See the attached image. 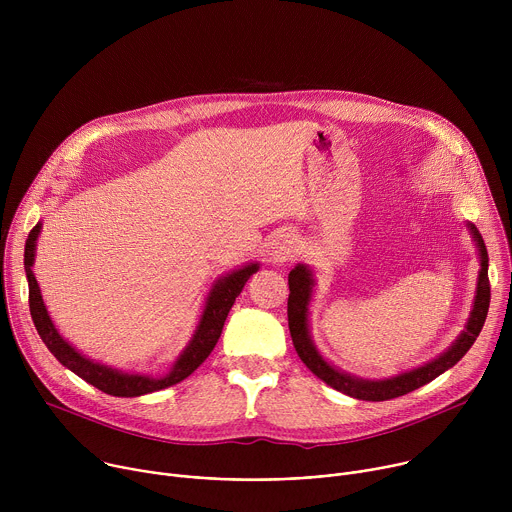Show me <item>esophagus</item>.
Segmentation results:
<instances>
[{
    "label": "esophagus",
    "instance_id": "obj_1",
    "mask_svg": "<svg viewBox=\"0 0 512 512\" xmlns=\"http://www.w3.org/2000/svg\"><path fill=\"white\" fill-rule=\"evenodd\" d=\"M298 253H300V241L294 235H289V233L279 235L271 249V261L275 265H283V263L294 261L298 257Z\"/></svg>",
    "mask_w": 512,
    "mask_h": 512
}]
</instances>
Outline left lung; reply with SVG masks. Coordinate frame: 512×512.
Instances as JSON below:
<instances>
[{
    "label": "left lung",
    "mask_w": 512,
    "mask_h": 512,
    "mask_svg": "<svg viewBox=\"0 0 512 512\" xmlns=\"http://www.w3.org/2000/svg\"><path fill=\"white\" fill-rule=\"evenodd\" d=\"M472 241L478 249V259H480V271H478V281H476V296L474 304L470 310V318L462 330V334L452 342V346L442 352L437 358L421 364L417 369L405 371L401 375L389 377V379H362L350 373H344L336 369L334 364H330L320 350L316 348L312 334H310V302L314 294V271L310 265L298 263L294 269L289 271L287 281H289V298H287V324H289V334L291 340H294V346L304 360L306 367L322 379L326 385L332 389L360 399V401H387L395 399L401 395H407L427 383H431L435 377H440L448 369H452L454 364L470 350V346L476 342L486 314L490 306V283H488V253L486 245L482 241V235L478 229L468 223L466 225Z\"/></svg>",
    "instance_id": "left-lung-1"
}]
</instances>
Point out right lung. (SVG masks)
Returning a JSON list of instances; mask_svg holds the SVG:
<instances>
[{
	"label": "right lung",
	"instance_id": "obj_1",
	"mask_svg": "<svg viewBox=\"0 0 512 512\" xmlns=\"http://www.w3.org/2000/svg\"><path fill=\"white\" fill-rule=\"evenodd\" d=\"M42 231V223H38L28 239H26V249H24V269L28 277V289H30V314L34 320V326L42 338V342L48 346V350L56 356V360L68 371L79 375L83 381L91 383L99 391L113 395V397H139V395H148L166 387H172L186 377H190L200 364L206 360V356L212 352L216 346L218 338H221L225 320L237 300V296L243 291L247 279L259 271V263H247L239 269L229 271L227 275L218 277L204 302V310L200 314L198 326L186 344V348L180 352V356L174 360L170 371L166 375H148V373H125L113 367H107V364L95 362L93 358H87L83 352H79L70 342H66L58 328L54 326L42 294L38 281L34 277V257H36V241Z\"/></svg>",
	"mask_w": 512,
	"mask_h": 512
}]
</instances>
